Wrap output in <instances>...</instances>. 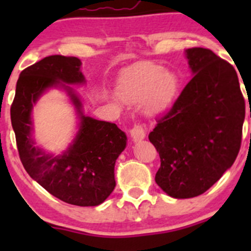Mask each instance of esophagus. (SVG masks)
<instances>
[{
	"label": "esophagus",
	"mask_w": 251,
	"mask_h": 251,
	"mask_svg": "<svg viewBox=\"0 0 251 251\" xmlns=\"http://www.w3.org/2000/svg\"><path fill=\"white\" fill-rule=\"evenodd\" d=\"M131 138L133 142H140L146 138V130L141 125H135L130 131Z\"/></svg>",
	"instance_id": "1"
}]
</instances>
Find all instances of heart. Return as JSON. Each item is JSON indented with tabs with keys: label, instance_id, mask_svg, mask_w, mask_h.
I'll use <instances>...</instances> for the list:
<instances>
[{
	"label": "heart",
	"instance_id": "b5f03b06",
	"mask_svg": "<svg viewBox=\"0 0 251 251\" xmlns=\"http://www.w3.org/2000/svg\"><path fill=\"white\" fill-rule=\"evenodd\" d=\"M177 78L155 64H143L126 72L119 80L116 95L131 104L146 103L151 111H159L170 103L176 93Z\"/></svg>",
	"mask_w": 251,
	"mask_h": 251
}]
</instances>
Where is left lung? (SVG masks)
<instances>
[{"label": "left lung", "instance_id": "left-lung-1", "mask_svg": "<svg viewBox=\"0 0 251 251\" xmlns=\"http://www.w3.org/2000/svg\"><path fill=\"white\" fill-rule=\"evenodd\" d=\"M193 77L149 133L160 156L155 182L168 196H201L233 165L245 102L237 73L206 48L186 50Z\"/></svg>", "mask_w": 251, "mask_h": 251}]
</instances>
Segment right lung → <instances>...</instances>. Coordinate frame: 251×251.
I'll return each instance as SVG.
<instances>
[{"label":"right lung","instance_id":"1","mask_svg":"<svg viewBox=\"0 0 251 251\" xmlns=\"http://www.w3.org/2000/svg\"><path fill=\"white\" fill-rule=\"evenodd\" d=\"M85 82L78 58H44L20 73L11 120L20 160L30 177L65 203L97 206L115 188V161L126 148L127 137L115 124L83 114L82 102L72 86ZM53 87L66 91L79 118L75 138L58 156L36 146L31 116L39 97Z\"/></svg>","mask_w":251,"mask_h":251}]
</instances>
